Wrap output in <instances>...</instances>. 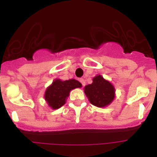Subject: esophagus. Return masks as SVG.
<instances>
[{"label":"esophagus","instance_id":"esophagus-1","mask_svg":"<svg viewBox=\"0 0 157 157\" xmlns=\"http://www.w3.org/2000/svg\"><path fill=\"white\" fill-rule=\"evenodd\" d=\"M79 81L80 82V83H81V84H82V86H85V80H84V79H83V78H80V80H79Z\"/></svg>","mask_w":157,"mask_h":157}]
</instances>
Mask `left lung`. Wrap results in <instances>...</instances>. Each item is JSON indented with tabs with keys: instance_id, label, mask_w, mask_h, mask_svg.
<instances>
[{
	"instance_id": "left-lung-1",
	"label": "left lung",
	"mask_w": 157,
	"mask_h": 157,
	"mask_svg": "<svg viewBox=\"0 0 157 157\" xmlns=\"http://www.w3.org/2000/svg\"><path fill=\"white\" fill-rule=\"evenodd\" d=\"M93 81V83L85 86V94L93 105L106 106L115 98L114 86L101 75L95 77Z\"/></svg>"
}]
</instances>
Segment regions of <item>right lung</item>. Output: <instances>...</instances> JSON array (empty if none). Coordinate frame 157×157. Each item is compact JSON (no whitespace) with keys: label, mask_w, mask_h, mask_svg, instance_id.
I'll return each instance as SVG.
<instances>
[{"label":"right lung","mask_w":157,"mask_h":157,"mask_svg":"<svg viewBox=\"0 0 157 157\" xmlns=\"http://www.w3.org/2000/svg\"><path fill=\"white\" fill-rule=\"evenodd\" d=\"M81 86V83L74 79L65 81L55 80L45 91V99L52 109H59L65 103L70 91Z\"/></svg>","instance_id":"obj_1"}]
</instances>
